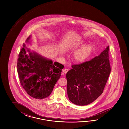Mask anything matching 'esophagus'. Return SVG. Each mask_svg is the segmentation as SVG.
<instances>
[{
	"label": "esophagus",
	"mask_w": 129,
	"mask_h": 129,
	"mask_svg": "<svg viewBox=\"0 0 129 129\" xmlns=\"http://www.w3.org/2000/svg\"><path fill=\"white\" fill-rule=\"evenodd\" d=\"M68 71H69V69H64V70H63V73H64V74H66V73L68 72Z\"/></svg>",
	"instance_id": "obj_1"
}]
</instances>
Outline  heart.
<instances>
[{
  "label": "heart",
  "instance_id": "heart-1",
  "mask_svg": "<svg viewBox=\"0 0 129 129\" xmlns=\"http://www.w3.org/2000/svg\"><path fill=\"white\" fill-rule=\"evenodd\" d=\"M85 41L83 40H78L70 45V49L72 50L81 47L74 53L73 59L75 62L80 63L84 62L91 54L93 50V46L91 44L84 45Z\"/></svg>",
  "mask_w": 129,
  "mask_h": 129
}]
</instances>
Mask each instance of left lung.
I'll use <instances>...</instances> for the list:
<instances>
[{
  "label": "left lung",
  "instance_id": "8db88e82",
  "mask_svg": "<svg viewBox=\"0 0 129 129\" xmlns=\"http://www.w3.org/2000/svg\"><path fill=\"white\" fill-rule=\"evenodd\" d=\"M108 46L98 56L83 63L73 65L66 74L70 101L78 106H86L103 93L110 73Z\"/></svg>",
  "mask_w": 129,
  "mask_h": 129
}]
</instances>
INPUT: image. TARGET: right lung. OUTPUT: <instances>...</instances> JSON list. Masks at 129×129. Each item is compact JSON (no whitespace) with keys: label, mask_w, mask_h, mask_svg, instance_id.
<instances>
[{"label":"right lung","mask_w":129,"mask_h":129,"mask_svg":"<svg viewBox=\"0 0 129 129\" xmlns=\"http://www.w3.org/2000/svg\"><path fill=\"white\" fill-rule=\"evenodd\" d=\"M30 35L25 41L30 44ZM64 66L31 51L23 44L19 55L17 71L21 85L34 98L48 97L61 76Z\"/></svg>","instance_id":"obj_1"}]
</instances>
